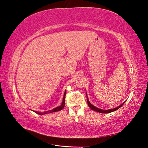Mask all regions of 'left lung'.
Returning a JSON list of instances; mask_svg holds the SVG:
<instances>
[{"instance_id":"obj_1","label":"left lung","mask_w":148,"mask_h":148,"mask_svg":"<svg viewBox=\"0 0 148 148\" xmlns=\"http://www.w3.org/2000/svg\"><path fill=\"white\" fill-rule=\"evenodd\" d=\"M86 96H87V101L88 106H89V108H90V109H91V110H94V111H97V112L101 113H109L113 112V111H116V110L119 109V108H120L121 106H123V104L125 103V102H124V103H123V104H121V105H120L119 106H118V107H116V108H113V109H110V110H101V109H99V108H97V107H96V106H94V105H92V104L90 103V102H89V100H88V97H87V93H86Z\"/></svg>"}]
</instances>
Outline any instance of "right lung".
Returning <instances> with one entry per match:
<instances>
[{
	"label": "right lung",
	"mask_w": 148,
	"mask_h": 148,
	"mask_svg": "<svg viewBox=\"0 0 148 148\" xmlns=\"http://www.w3.org/2000/svg\"><path fill=\"white\" fill-rule=\"evenodd\" d=\"M65 96H66V91L64 92V94L63 102H62V103L60 106H58L56 108H54L53 110H49V111H44V113L38 112V111H35V112L36 113L38 114H40V115H42V114H47V113H53V112H56V111H60L61 110H63L64 107V104H65Z\"/></svg>",
	"instance_id": "1"
}]
</instances>
